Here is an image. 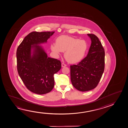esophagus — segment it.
Returning a JSON list of instances; mask_svg holds the SVG:
<instances>
[{
	"label": "esophagus",
	"mask_w": 128,
	"mask_h": 128,
	"mask_svg": "<svg viewBox=\"0 0 128 128\" xmlns=\"http://www.w3.org/2000/svg\"><path fill=\"white\" fill-rule=\"evenodd\" d=\"M66 66V65L65 64V63H62V67H65Z\"/></svg>",
	"instance_id": "obj_1"
}]
</instances>
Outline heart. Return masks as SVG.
<instances>
[{
	"label": "heart",
	"mask_w": 128,
	"mask_h": 128,
	"mask_svg": "<svg viewBox=\"0 0 128 128\" xmlns=\"http://www.w3.org/2000/svg\"><path fill=\"white\" fill-rule=\"evenodd\" d=\"M51 50L56 54L59 55L64 51L65 58L69 62L77 63L84 58L88 48L85 40L66 36L57 38L56 43L50 46Z\"/></svg>",
	"instance_id": "1"
}]
</instances>
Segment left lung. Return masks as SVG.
I'll use <instances>...</instances> for the list:
<instances>
[{"instance_id": "1", "label": "left lung", "mask_w": 128, "mask_h": 128, "mask_svg": "<svg viewBox=\"0 0 128 128\" xmlns=\"http://www.w3.org/2000/svg\"><path fill=\"white\" fill-rule=\"evenodd\" d=\"M88 35L92 41L88 54L77 65L70 66L72 84L81 92L96 88L104 70V50L101 43L94 34Z\"/></svg>"}]
</instances>
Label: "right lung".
I'll return each mask as SVG.
<instances>
[{
    "mask_svg": "<svg viewBox=\"0 0 128 128\" xmlns=\"http://www.w3.org/2000/svg\"><path fill=\"white\" fill-rule=\"evenodd\" d=\"M54 33L32 32L25 36L17 49L19 76L28 89L38 94H45L52 90L54 86V75L61 69L60 61L48 57L39 45L46 43Z\"/></svg>",
    "mask_w": 128,
    "mask_h": 128,
    "instance_id": "1",
    "label": "right lung"
}]
</instances>
